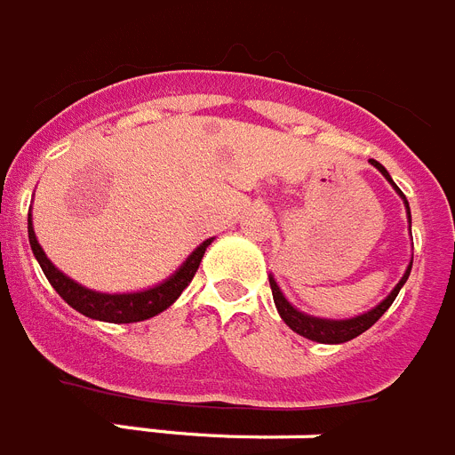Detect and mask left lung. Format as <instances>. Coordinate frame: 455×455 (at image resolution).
<instances>
[{"mask_svg": "<svg viewBox=\"0 0 455 455\" xmlns=\"http://www.w3.org/2000/svg\"><path fill=\"white\" fill-rule=\"evenodd\" d=\"M371 163L379 170V172L384 174V177H387V180L391 181V186H394V188L401 193L403 200H405L403 190L394 184V180H391L389 172L384 170V165H379V163L372 161V158H371ZM405 207H407V200H405ZM407 213H410V207H407ZM410 269H412V265L407 267V271H405V275L401 278V283L394 287V292L384 299L382 304L375 306V308L368 310V313H363V315L352 317V320H322V317H310V315H306V313H299V310L294 308V306L290 304L285 297H283V292L278 290V285H275L274 278H269V285H271V294H274L275 308H278L283 322H285L287 327L292 329V331H297L299 336H304V339L317 340V343H345V340L356 339L359 333H363L366 329H371L372 324H375V322H378L379 317L387 313V310H389V306L394 304V299L398 297V292H401V287L405 285L407 275H410Z\"/></svg>", "mask_w": 455, "mask_h": 455, "instance_id": "left-lung-1", "label": "left lung"}]
</instances>
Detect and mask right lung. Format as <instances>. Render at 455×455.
<instances>
[{"instance_id":"obj_1","label":"right lung","mask_w":455,"mask_h":455,"mask_svg":"<svg viewBox=\"0 0 455 455\" xmlns=\"http://www.w3.org/2000/svg\"><path fill=\"white\" fill-rule=\"evenodd\" d=\"M27 232H29V243H32V251L34 255H36L43 274H45L50 285L57 290V294L64 299L66 304L71 306V308H76L77 313L92 317V320L115 322V324L149 320V317L158 315V313H163L165 308H170V306L180 299V294L184 292L186 285L193 281V275H196L197 267H200L202 262V255H204L207 246L212 243V239L200 243V246L188 255V259H186L184 265L174 271L168 281L161 283V285L145 290V292L103 294L77 285L76 281H71L68 275L61 274V271L50 262L48 255L43 253V248L38 246L36 235H34L32 213H29V219H27Z\"/></svg>"}]
</instances>
